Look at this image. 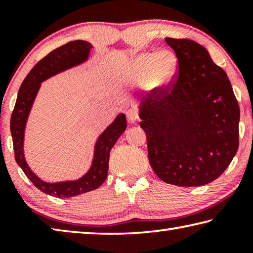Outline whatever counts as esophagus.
Instances as JSON below:
<instances>
[{"mask_svg": "<svg viewBox=\"0 0 253 253\" xmlns=\"http://www.w3.org/2000/svg\"><path fill=\"white\" fill-rule=\"evenodd\" d=\"M126 116H127V119L128 122H129L130 124H134L137 122V119H138V115H137V113L135 110L132 109H129L126 113Z\"/></svg>", "mask_w": 253, "mask_h": 253, "instance_id": "esophagus-1", "label": "esophagus"}]
</instances>
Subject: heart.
<instances>
[{"label": "heart", "instance_id": "heart-1", "mask_svg": "<svg viewBox=\"0 0 253 253\" xmlns=\"http://www.w3.org/2000/svg\"><path fill=\"white\" fill-rule=\"evenodd\" d=\"M178 61L170 51L143 52L130 60L123 72L124 83H143L154 91L165 90L177 72Z\"/></svg>", "mask_w": 253, "mask_h": 253}]
</instances>
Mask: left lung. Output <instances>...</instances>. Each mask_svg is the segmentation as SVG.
Returning a JSON list of instances; mask_svg holds the SVG:
<instances>
[{
    "label": "left lung",
    "mask_w": 253,
    "mask_h": 253,
    "mask_svg": "<svg viewBox=\"0 0 253 253\" xmlns=\"http://www.w3.org/2000/svg\"><path fill=\"white\" fill-rule=\"evenodd\" d=\"M165 41L176 54L178 76L165 90L140 99L148 160L165 183L205 185L237 154L239 104L225 71L203 45L188 39Z\"/></svg>",
    "instance_id": "1"
}]
</instances>
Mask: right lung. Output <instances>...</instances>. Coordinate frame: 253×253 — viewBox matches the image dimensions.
<instances>
[{
    "instance_id": "obj_1",
    "label": "right lung",
    "mask_w": 253,
    "mask_h": 253,
    "mask_svg": "<svg viewBox=\"0 0 253 253\" xmlns=\"http://www.w3.org/2000/svg\"><path fill=\"white\" fill-rule=\"evenodd\" d=\"M92 44L84 40L68 42L40 60L25 77L19 89L18 98L11 116V135L13 139L15 161L27 177L40 191L55 198H72L99 187L108 174L109 154L117 139L127 127L123 113L101 132L93 147V157L88 172L78 179L49 183L41 179L30 169L24 156V134L29 115L41 84L46 79L71 68L84 63L89 59Z\"/></svg>"
}]
</instances>
